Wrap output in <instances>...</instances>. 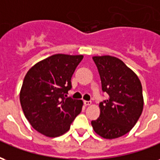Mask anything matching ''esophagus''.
I'll return each instance as SVG.
<instances>
[{
  "instance_id": "34e87169",
  "label": "esophagus",
  "mask_w": 160,
  "mask_h": 160,
  "mask_svg": "<svg viewBox=\"0 0 160 160\" xmlns=\"http://www.w3.org/2000/svg\"><path fill=\"white\" fill-rule=\"evenodd\" d=\"M84 104L86 105V106H89L92 104V102L91 101H84Z\"/></svg>"
}]
</instances>
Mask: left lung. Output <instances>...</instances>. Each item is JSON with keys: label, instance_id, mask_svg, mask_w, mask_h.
<instances>
[{"label": "left lung", "instance_id": "8db88e82", "mask_svg": "<svg viewBox=\"0 0 160 160\" xmlns=\"http://www.w3.org/2000/svg\"><path fill=\"white\" fill-rule=\"evenodd\" d=\"M92 59L100 75L102 90L109 98L99 104L100 116L92 121V126L104 139L121 137L133 128L143 111L141 80L115 56H93Z\"/></svg>", "mask_w": 160, "mask_h": 160}]
</instances>
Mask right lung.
I'll return each instance as SVG.
<instances>
[{
	"label": "right lung",
	"instance_id": "add662e5",
	"mask_svg": "<svg viewBox=\"0 0 160 160\" xmlns=\"http://www.w3.org/2000/svg\"><path fill=\"white\" fill-rule=\"evenodd\" d=\"M82 59V55L56 54L37 62L25 76L19 93L23 112L33 128L47 137L65 134L82 110V100L64 97Z\"/></svg>",
	"mask_w": 160,
	"mask_h": 160
}]
</instances>
